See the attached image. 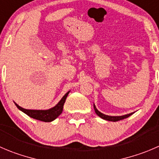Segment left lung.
<instances>
[{
	"label": "left lung",
	"mask_w": 159,
	"mask_h": 159,
	"mask_svg": "<svg viewBox=\"0 0 159 159\" xmlns=\"http://www.w3.org/2000/svg\"><path fill=\"white\" fill-rule=\"evenodd\" d=\"M93 106H94V109H95V113H96L98 116L101 117L102 119H103V120H105L112 121V122H116V121H119V120H124V119L127 118V117L131 116L133 113H134V112H130V113L126 114V115H123V116H108V115H106V114H103L102 112H99V111L97 109L96 106H95V104L93 105Z\"/></svg>",
	"instance_id": "left-lung-1"
}]
</instances>
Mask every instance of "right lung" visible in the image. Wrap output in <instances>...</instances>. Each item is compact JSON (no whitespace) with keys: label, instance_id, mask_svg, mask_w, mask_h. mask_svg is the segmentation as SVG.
Returning <instances> with one entry per match:
<instances>
[{"label":"right lung","instance_id":"add662e5","mask_svg":"<svg viewBox=\"0 0 159 159\" xmlns=\"http://www.w3.org/2000/svg\"><path fill=\"white\" fill-rule=\"evenodd\" d=\"M70 92V91L67 92L56 106L48 109H27L21 107L15 102H14L19 110H21V112L25 113L29 116L35 119V120H38L43 121V122H52L62 113L64 102H65L66 98H67Z\"/></svg>","mask_w":159,"mask_h":159}]
</instances>
